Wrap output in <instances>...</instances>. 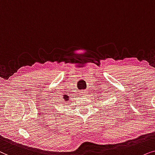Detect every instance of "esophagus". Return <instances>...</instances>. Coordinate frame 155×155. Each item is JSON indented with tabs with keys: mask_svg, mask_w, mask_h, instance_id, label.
<instances>
[{
	"mask_svg": "<svg viewBox=\"0 0 155 155\" xmlns=\"http://www.w3.org/2000/svg\"><path fill=\"white\" fill-rule=\"evenodd\" d=\"M86 94H87V93H86V91H84V90H82L80 91V95H81L82 97L86 96Z\"/></svg>",
	"mask_w": 155,
	"mask_h": 155,
	"instance_id": "1",
	"label": "esophagus"
}]
</instances>
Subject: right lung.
I'll list each match as a JSON object with an SVG mask.
<instances>
[{"label":"right lung","instance_id":"obj_1","mask_svg":"<svg viewBox=\"0 0 155 155\" xmlns=\"http://www.w3.org/2000/svg\"><path fill=\"white\" fill-rule=\"evenodd\" d=\"M64 100L66 102H67L69 100V96H67V95H64Z\"/></svg>","mask_w":155,"mask_h":155}]
</instances>
